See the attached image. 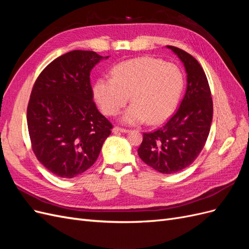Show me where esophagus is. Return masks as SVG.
Here are the masks:
<instances>
[{"mask_svg":"<svg viewBox=\"0 0 249 249\" xmlns=\"http://www.w3.org/2000/svg\"><path fill=\"white\" fill-rule=\"evenodd\" d=\"M129 132H130V130L124 129V127H119V126L113 127V133H115V134H117V133H129Z\"/></svg>","mask_w":249,"mask_h":249,"instance_id":"1","label":"esophagus"}]
</instances>
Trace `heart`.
<instances>
[{"label":"heart","mask_w":249,"mask_h":249,"mask_svg":"<svg viewBox=\"0 0 249 249\" xmlns=\"http://www.w3.org/2000/svg\"><path fill=\"white\" fill-rule=\"evenodd\" d=\"M184 89V76L178 66L154 57H139L117 64L112 78L95 82L93 93L107 115H115L129 101L122 122L137 124H159L178 106Z\"/></svg>","instance_id":"1"}]
</instances>
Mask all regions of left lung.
<instances>
[{
	"mask_svg": "<svg viewBox=\"0 0 249 249\" xmlns=\"http://www.w3.org/2000/svg\"><path fill=\"white\" fill-rule=\"evenodd\" d=\"M178 57L187 73V89L179 108L155 132L143 133L140 159L165 175L189 166L200 154L213 119L209 83L197 60L178 48L167 46Z\"/></svg>",
	"mask_w": 249,
	"mask_h": 249,
	"instance_id": "1",
	"label": "left lung"
}]
</instances>
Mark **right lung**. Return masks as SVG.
Returning <instances> with one entry per match:
<instances>
[{"label": "right lung", "instance_id": "obj_1", "mask_svg": "<svg viewBox=\"0 0 249 249\" xmlns=\"http://www.w3.org/2000/svg\"><path fill=\"white\" fill-rule=\"evenodd\" d=\"M92 51H71L44 69L27 109L32 149L49 171L72 178L90 168L113 125L97 110L90 71L103 59Z\"/></svg>", "mask_w": 249, "mask_h": 249}]
</instances>
